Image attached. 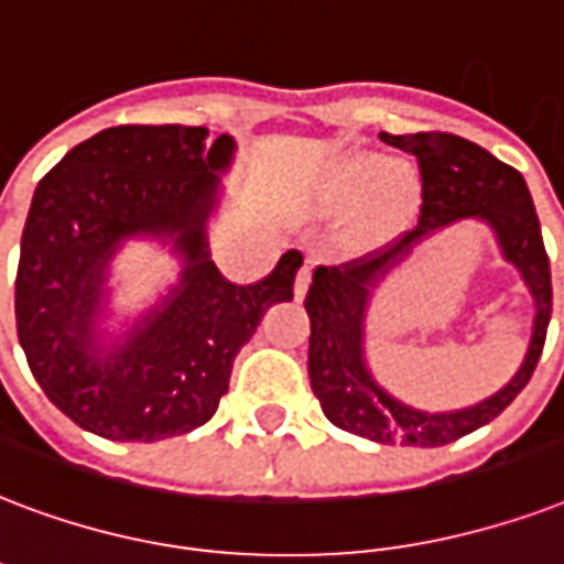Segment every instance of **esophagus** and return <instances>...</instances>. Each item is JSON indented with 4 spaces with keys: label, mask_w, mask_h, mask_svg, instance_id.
Listing matches in <instances>:
<instances>
[{
    "label": "esophagus",
    "mask_w": 564,
    "mask_h": 564,
    "mask_svg": "<svg viewBox=\"0 0 564 564\" xmlns=\"http://www.w3.org/2000/svg\"><path fill=\"white\" fill-rule=\"evenodd\" d=\"M307 286H311V263L301 265L299 274H295V286H292V292H295V301L304 299V292H307Z\"/></svg>",
    "instance_id": "esophagus-1"
}]
</instances>
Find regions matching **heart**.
Instances as JSON below:
<instances>
[{
    "mask_svg": "<svg viewBox=\"0 0 564 564\" xmlns=\"http://www.w3.org/2000/svg\"><path fill=\"white\" fill-rule=\"evenodd\" d=\"M322 195L334 213L360 206L355 236L360 242H381L416 213L420 180L408 165H390L384 153L351 150L328 167Z\"/></svg>",
    "mask_w": 564,
    "mask_h": 564,
    "instance_id": "heart-1",
    "label": "heart"
}]
</instances>
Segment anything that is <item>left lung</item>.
<instances>
[{"label": "left lung", "mask_w": 564, "mask_h": 564, "mask_svg": "<svg viewBox=\"0 0 564 564\" xmlns=\"http://www.w3.org/2000/svg\"><path fill=\"white\" fill-rule=\"evenodd\" d=\"M381 141L405 150L420 162L423 209L420 225L387 251L355 263L319 265L304 299L311 316L307 372L322 411L330 423L376 444L444 446L470 435L500 416L535 372L547 337L553 286L550 260L527 180L479 144L453 132H414ZM462 220H479L492 230L507 262L522 272L536 304L531 349L519 372L482 403L455 412H423L393 398L366 364V316L371 292L395 271L425 238Z\"/></svg>", "instance_id": "1"}]
</instances>
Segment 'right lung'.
I'll list each match as a JSON object with an SVG mask.
<instances>
[{
	"label": "right lung",
	"mask_w": 564,
	"mask_h": 564,
	"mask_svg": "<svg viewBox=\"0 0 564 564\" xmlns=\"http://www.w3.org/2000/svg\"><path fill=\"white\" fill-rule=\"evenodd\" d=\"M234 135L206 127H111L82 141L37 183L20 242L17 337L34 381L62 414L109 441H165L204 425L234 360L272 304L292 301L301 265L236 286L209 257ZM153 238L178 257V283L111 332L110 263Z\"/></svg>",
	"instance_id": "1"
}]
</instances>
